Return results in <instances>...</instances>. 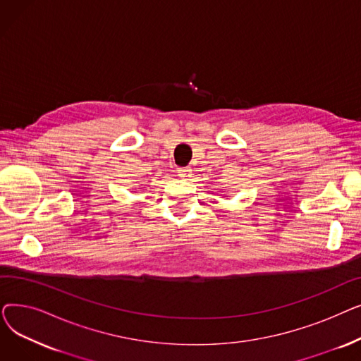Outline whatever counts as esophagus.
<instances>
[{
    "label": "esophagus",
    "mask_w": 361,
    "mask_h": 361,
    "mask_svg": "<svg viewBox=\"0 0 361 361\" xmlns=\"http://www.w3.org/2000/svg\"><path fill=\"white\" fill-rule=\"evenodd\" d=\"M177 173H178V176H180L181 178H188V177H190L192 169H190V168H178Z\"/></svg>",
    "instance_id": "esophagus-1"
}]
</instances>
